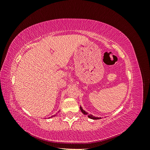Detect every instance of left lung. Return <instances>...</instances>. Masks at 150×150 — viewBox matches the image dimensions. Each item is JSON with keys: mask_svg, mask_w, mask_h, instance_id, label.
Listing matches in <instances>:
<instances>
[{"mask_svg": "<svg viewBox=\"0 0 150 150\" xmlns=\"http://www.w3.org/2000/svg\"><path fill=\"white\" fill-rule=\"evenodd\" d=\"M80 110H81V112H82L84 115H87L88 117H89V118H90V119H92V120H99V119H101V117H95V116H94L92 115H88V113L87 112H86V111L83 110V109L82 108V107H81V106H80Z\"/></svg>", "mask_w": 150, "mask_h": 150, "instance_id": "obj_1", "label": "left lung"}]
</instances>
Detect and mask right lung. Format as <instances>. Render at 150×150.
<instances>
[{
  "label": "right lung",
  "instance_id": "obj_1",
  "mask_svg": "<svg viewBox=\"0 0 150 150\" xmlns=\"http://www.w3.org/2000/svg\"><path fill=\"white\" fill-rule=\"evenodd\" d=\"M54 116H56V115H54V116H52V117H54Z\"/></svg>",
  "mask_w": 150,
  "mask_h": 150
}]
</instances>
